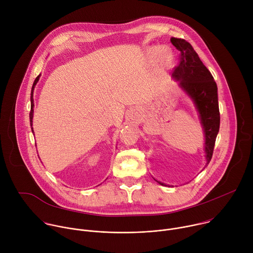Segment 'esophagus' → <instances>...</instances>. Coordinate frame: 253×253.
Masks as SVG:
<instances>
[{
  "label": "esophagus",
  "mask_w": 253,
  "mask_h": 253,
  "mask_svg": "<svg viewBox=\"0 0 253 253\" xmlns=\"http://www.w3.org/2000/svg\"><path fill=\"white\" fill-rule=\"evenodd\" d=\"M140 116H141V112H140V110L138 109V108H135V109H133L131 111V113H130V118L132 120H134V121H138Z\"/></svg>",
  "instance_id": "esophagus-1"
}]
</instances>
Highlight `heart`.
I'll return each mask as SVG.
<instances>
[{
  "mask_svg": "<svg viewBox=\"0 0 253 253\" xmlns=\"http://www.w3.org/2000/svg\"><path fill=\"white\" fill-rule=\"evenodd\" d=\"M163 58H164L165 60H169V59L171 58V56H170V54H169L168 52L164 51V52H163Z\"/></svg>",
  "mask_w": 253,
  "mask_h": 253,
  "instance_id": "b5f03b06",
  "label": "heart"
}]
</instances>
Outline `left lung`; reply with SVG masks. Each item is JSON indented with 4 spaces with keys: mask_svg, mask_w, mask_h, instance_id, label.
<instances>
[{
    "mask_svg": "<svg viewBox=\"0 0 253 253\" xmlns=\"http://www.w3.org/2000/svg\"><path fill=\"white\" fill-rule=\"evenodd\" d=\"M171 43L180 53L179 63L174 68L172 76L179 81V86L196 105L205 134V153L208 164L212 158L220 126L217 85L190 43L177 38H171ZM157 182L166 186L164 183Z\"/></svg>",
    "mask_w": 253,
    "mask_h": 253,
    "instance_id": "left-lung-1",
    "label": "left lung"
}]
</instances>
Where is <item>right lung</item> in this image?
<instances>
[{"instance_id":"add662e5","label":"right lung","mask_w":253,"mask_h":253,"mask_svg":"<svg viewBox=\"0 0 253 253\" xmlns=\"http://www.w3.org/2000/svg\"><path fill=\"white\" fill-rule=\"evenodd\" d=\"M39 78H40V75L35 79V81H34V83H33V87H32V91H31V111H30V124H31V126H32V124H33V112H34V110H33V107H34V99H33V91H34V87H35V85L37 84V82H38V80H39ZM32 132H33V128H32Z\"/></svg>"}]
</instances>
